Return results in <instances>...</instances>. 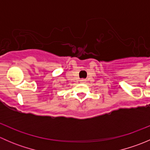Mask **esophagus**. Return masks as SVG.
<instances>
[{
    "label": "esophagus",
    "instance_id": "esophagus-1",
    "mask_svg": "<svg viewBox=\"0 0 150 150\" xmlns=\"http://www.w3.org/2000/svg\"><path fill=\"white\" fill-rule=\"evenodd\" d=\"M81 81V83H86V80H85V79H81V81Z\"/></svg>",
    "mask_w": 150,
    "mask_h": 150
}]
</instances>
